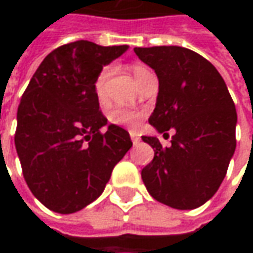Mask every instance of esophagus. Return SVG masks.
I'll return each instance as SVG.
<instances>
[{
	"mask_svg": "<svg viewBox=\"0 0 253 253\" xmlns=\"http://www.w3.org/2000/svg\"><path fill=\"white\" fill-rule=\"evenodd\" d=\"M131 139L135 145H136V143H139V141H141L139 135H138V133H135V132H131Z\"/></svg>",
	"mask_w": 253,
	"mask_h": 253,
	"instance_id": "1",
	"label": "esophagus"
}]
</instances>
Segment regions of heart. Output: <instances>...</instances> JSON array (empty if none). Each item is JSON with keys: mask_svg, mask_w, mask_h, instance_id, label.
Wrapping results in <instances>:
<instances>
[{"mask_svg": "<svg viewBox=\"0 0 253 253\" xmlns=\"http://www.w3.org/2000/svg\"><path fill=\"white\" fill-rule=\"evenodd\" d=\"M110 72H111L110 67H104L97 76L95 82H94V91H95V95H97L98 100L105 98V92H107L105 85H107V79L110 76ZM132 73H133V77H135V80L138 83L143 76H146L151 72L142 64H135V66H132ZM110 120H111L112 124H117V125H121V126L136 128V126H139V124L142 121V114L141 112L126 110V108H114L111 114H110Z\"/></svg>", "mask_w": 253, "mask_h": 253, "instance_id": "b5f03b06", "label": "heart"}]
</instances>
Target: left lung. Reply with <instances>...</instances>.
Masks as SVG:
<instances>
[{
  "label": "left lung",
  "mask_w": 253,
  "mask_h": 253,
  "mask_svg": "<svg viewBox=\"0 0 253 253\" xmlns=\"http://www.w3.org/2000/svg\"><path fill=\"white\" fill-rule=\"evenodd\" d=\"M133 52L159 80L149 124L163 135L174 129L170 146H162L156 136H142L155 151L142 180L162 204L197 209L217 193L234 156L235 104L218 70L199 53L181 46Z\"/></svg>",
  "instance_id": "left-lung-1"
}]
</instances>
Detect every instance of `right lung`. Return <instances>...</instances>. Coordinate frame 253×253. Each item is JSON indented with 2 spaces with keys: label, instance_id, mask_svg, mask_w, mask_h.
<instances>
[{
  "label": "right lung",
  "instance_id": "add662e5",
  "mask_svg": "<svg viewBox=\"0 0 253 253\" xmlns=\"http://www.w3.org/2000/svg\"><path fill=\"white\" fill-rule=\"evenodd\" d=\"M128 44L77 41L38 67L16 114L15 148L29 190L44 207L72 214L97 200L114 166L131 149L129 133L100 111L94 82Z\"/></svg>",
  "mask_w": 253,
  "mask_h": 253
}]
</instances>
